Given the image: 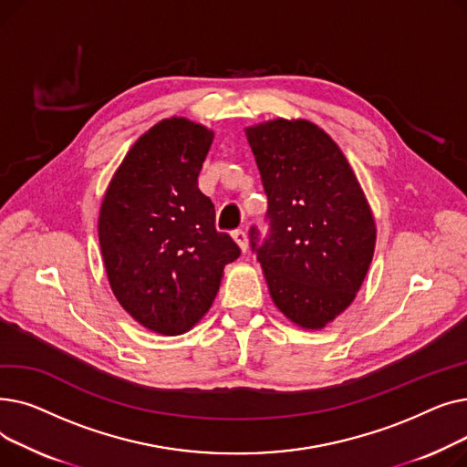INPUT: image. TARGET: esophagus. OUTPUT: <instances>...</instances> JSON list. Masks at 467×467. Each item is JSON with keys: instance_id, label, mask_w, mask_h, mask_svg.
I'll return each mask as SVG.
<instances>
[{"instance_id": "obj_1", "label": "esophagus", "mask_w": 467, "mask_h": 467, "mask_svg": "<svg viewBox=\"0 0 467 467\" xmlns=\"http://www.w3.org/2000/svg\"><path fill=\"white\" fill-rule=\"evenodd\" d=\"M233 238H234V242L238 244V248H240L242 252L248 250V234H246V233H244V231H234V233H233Z\"/></svg>"}]
</instances>
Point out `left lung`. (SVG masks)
<instances>
[{
    "label": "left lung",
    "instance_id": "obj_1",
    "mask_svg": "<svg viewBox=\"0 0 467 467\" xmlns=\"http://www.w3.org/2000/svg\"><path fill=\"white\" fill-rule=\"evenodd\" d=\"M268 199V236L252 248L278 310L303 329H324L359 291L375 254L369 202L333 138L306 119L244 129Z\"/></svg>",
    "mask_w": 467,
    "mask_h": 467
}]
</instances>
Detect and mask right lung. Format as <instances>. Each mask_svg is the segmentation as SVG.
<instances>
[{
    "label": "right lung",
    "mask_w": 467,
    "mask_h": 467,
    "mask_svg": "<svg viewBox=\"0 0 467 467\" xmlns=\"http://www.w3.org/2000/svg\"><path fill=\"white\" fill-rule=\"evenodd\" d=\"M213 132L170 117L141 134L108 185L98 238L111 291L153 333L189 331L210 310L227 263L240 248L215 231L199 189Z\"/></svg>",
    "instance_id": "add662e5"
}]
</instances>
